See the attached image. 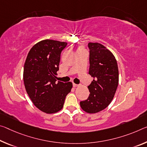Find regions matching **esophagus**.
<instances>
[{
	"instance_id": "esophagus-1",
	"label": "esophagus",
	"mask_w": 147,
	"mask_h": 147,
	"mask_svg": "<svg viewBox=\"0 0 147 147\" xmlns=\"http://www.w3.org/2000/svg\"><path fill=\"white\" fill-rule=\"evenodd\" d=\"M73 87H74V88L78 87V84H74V83H73Z\"/></svg>"
}]
</instances>
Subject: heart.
<instances>
[{
    "mask_svg": "<svg viewBox=\"0 0 147 147\" xmlns=\"http://www.w3.org/2000/svg\"><path fill=\"white\" fill-rule=\"evenodd\" d=\"M78 50H84V48H83V47H81V46H80V47L78 48Z\"/></svg>",
    "mask_w": 147,
    "mask_h": 147,
    "instance_id": "obj_1",
    "label": "heart"
}]
</instances>
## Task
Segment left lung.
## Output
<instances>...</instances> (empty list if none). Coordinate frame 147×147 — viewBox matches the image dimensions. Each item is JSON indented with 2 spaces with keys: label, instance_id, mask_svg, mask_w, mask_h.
<instances>
[{
  "label": "left lung",
  "instance_id": "obj_1",
  "mask_svg": "<svg viewBox=\"0 0 147 147\" xmlns=\"http://www.w3.org/2000/svg\"><path fill=\"white\" fill-rule=\"evenodd\" d=\"M89 74L94 80L88 86V98L80 102L87 113L94 114L109 106L115 96L119 80L118 64L115 57L105 46L98 42H89Z\"/></svg>",
  "mask_w": 147,
  "mask_h": 147
}]
</instances>
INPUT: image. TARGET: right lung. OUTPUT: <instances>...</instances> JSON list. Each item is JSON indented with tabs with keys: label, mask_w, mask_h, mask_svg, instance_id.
I'll return each mask as SVG.
<instances>
[{
	"label": "right lung",
	"mask_w": 147,
	"mask_h": 147,
	"mask_svg": "<svg viewBox=\"0 0 147 147\" xmlns=\"http://www.w3.org/2000/svg\"><path fill=\"white\" fill-rule=\"evenodd\" d=\"M67 43L53 40H41L32 46L25 60L23 82L34 106L47 114L61 111L72 82H56L60 55Z\"/></svg>",
	"instance_id": "right-lung-1"
}]
</instances>
